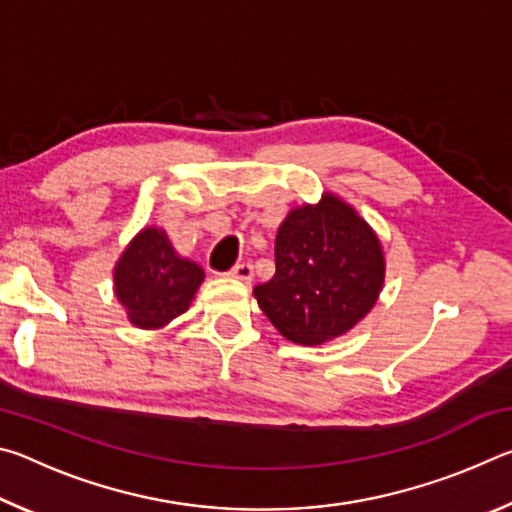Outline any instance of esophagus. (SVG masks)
Masks as SVG:
<instances>
[{
    "mask_svg": "<svg viewBox=\"0 0 512 512\" xmlns=\"http://www.w3.org/2000/svg\"><path fill=\"white\" fill-rule=\"evenodd\" d=\"M253 275H255V268H253V264H250V262L237 264V266L230 271V277H235V280H241V282H246V284H248L250 280H253Z\"/></svg>",
    "mask_w": 512,
    "mask_h": 512,
    "instance_id": "obj_1",
    "label": "esophagus"
}]
</instances>
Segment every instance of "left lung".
Returning a JSON list of instances; mask_svg holds the SVG:
<instances>
[{"instance_id": "left-lung-1", "label": "left lung", "mask_w": 512, "mask_h": 512, "mask_svg": "<svg viewBox=\"0 0 512 512\" xmlns=\"http://www.w3.org/2000/svg\"><path fill=\"white\" fill-rule=\"evenodd\" d=\"M384 275V250L370 225L339 196L325 194L282 221L275 275L253 296L284 339L320 345L375 307Z\"/></svg>"}]
</instances>
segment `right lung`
Masks as SVG:
<instances>
[{
  "instance_id": "obj_1",
  "label": "right lung",
  "mask_w": 512,
  "mask_h": 512,
  "mask_svg": "<svg viewBox=\"0 0 512 512\" xmlns=\"http://www.w3.org/2000/svg\"><path fill=\"white\" fill-rule=\"evenodd\" d=\"M203 268L180 257L160 228H144L115 266V296L140 329H160L185 314L203 282Z\"/></svg>"
}]
</instances>
